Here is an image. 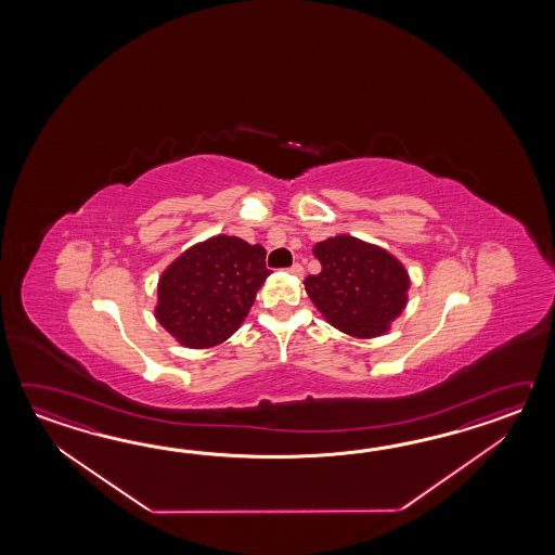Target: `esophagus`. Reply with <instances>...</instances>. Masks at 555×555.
I'll return each instance as SVG.
<instances>
[{
    "label": "esophagus",
    "instance_id": "1",
    "mask_svg": "<svg viewBox=\"0 0 555 555\" xmlns=\"http://www.w3.org/2000/svg\"><path fill=\"white\" fill-rule=\"evenodd\" d=\"M287 272L292 273V275H295V278H304V266L301 263H294Z\"/></svg>",
    "mask_w": 555,
    "mask_h": 555
}]
</instances>
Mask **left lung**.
Returning a JSON list of instances; mask_svg holds the SVG:
<instances>
[{"label": "left lung", "instance_id": "1", "mask_svg": "<svg viewBox=\"0 0 555 555\" xmlns=\"http://www.w3.org/2000/svg\"><path fill=\"white\" fill-rule=\"evenodd\" d=\"M318 275H307L306 292L333 327L359 339L387 333L406 306L409 273L387 249L353 236L315 244Z\"/></svg>", "mask_w": 555, "mask_h": 555}]
</instances>
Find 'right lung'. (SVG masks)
Wrapping results in <instances>:
<instances>
[{"mask_svg": "<svg viewBox=\"0 0 555 555\" xmlns=\"http://www.w3.org/2000/svg\"><path fill=\"white\" fill-rule=\"evenodd\" d=\"M270 273L260 244L224 234L208 237L163 272L154 315L184 347L220 345L242 325Z\"/></svg>", "mask_w": 555, "mask_h": 555, "instance_id": "add662e5", "label": "right lung"}]
</instances>
